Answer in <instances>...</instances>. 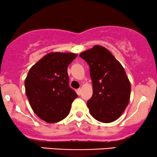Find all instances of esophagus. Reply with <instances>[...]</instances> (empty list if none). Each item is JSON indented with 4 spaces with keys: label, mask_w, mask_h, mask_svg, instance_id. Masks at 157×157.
Returning <instances> with one entry per match:
<instances>
[{
    "label": "esophagus",
    "mask_w": 157,
    "mask_h": 157,
    "mask_svg": "<svg viewBox=\"0 0 157 157\" xmlns=\"http://www.w3.org/2000/svg\"><path fill=\"white\" fill-rule=\"evenodd\" d=\"M81 91H82V89H81L80 88V89H77V94H78V95H80V94H81Z\"/></svg>",
    "instance_id": "1"
}]
</instances>
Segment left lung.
<instances>
[{
  "label": "left lung",
  "instance_id": "8db88e82",
  "mask_svg": "<svg viewBox=\"0 0 157 157\" xmlns=\"http://www.w3.org/2000/svg\"><path fill=\"white\" fill-rule=\"evenodd\" d=\"M90 67L93 95L87 102L95 120L109 123L122 114L130 101L131 83L119 61L102 46L80 54Z\"/></svg>",
  "mask_w": 157,
  "mask_h": 157
}]
</instances>
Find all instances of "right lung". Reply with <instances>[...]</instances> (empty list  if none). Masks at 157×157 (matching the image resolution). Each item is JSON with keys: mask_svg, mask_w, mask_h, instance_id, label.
<instances>
[{"mask_svg": "<svg viewBox=\"0 0 157 157\" xmlns=\"http://www.w3.org/2000/svg\"><path fill=\"white\" fill-rule=\"evenodd\" d=\"M77 54L52 52L32 66L25 80L26 94L33 111L48 123L68 116L77 94L68 84L67 68Z\"/></svg>", "mask_w": 157, "mask_h": 157, "instance_id": "obj_1", "label": "right lung"}]
</instances>
